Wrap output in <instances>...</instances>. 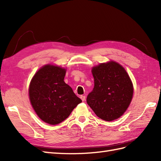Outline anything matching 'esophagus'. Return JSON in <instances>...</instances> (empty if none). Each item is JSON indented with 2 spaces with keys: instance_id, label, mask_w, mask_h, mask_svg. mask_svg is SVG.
<instances>
[{
  "instance_id": "esophagus-1",
  "label": "esophagus",
  "mask_w": 161,
  "mask_h": 161,
  "mask_svg": "<svg viewBox=\"0 0 161 161\" xmlns=\"http://www.w3.org/2000/svg\"><path fill=\"white\" fill-rule=\"evenodd\" d=\"M80 97L81 100H82L83 102L85 100V99H86V97H85L84 95H80Z\"/></svg>"
}]
</instances>
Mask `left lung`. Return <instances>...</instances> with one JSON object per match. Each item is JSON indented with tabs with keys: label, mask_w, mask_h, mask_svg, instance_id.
<instances>
[{
	"label": "left lung",
	"mask_w": 161,
	"mask_h": 161,
	"mask_svg": "<svg viewBox=\"0 0 161 161\" xmlns=\"http://www.w3.org/2000/svg\"><path fill=\"white\" fill-rule=\"evenodd\" d=\"M94 88L87 104L97 117L112 121L120 117L131 101L133 89L125 68L115 61L100 64L92 69Z\"/></svg>",
	"instance_id": "left-lung-1"
}]
</instances>
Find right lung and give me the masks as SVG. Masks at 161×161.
Segmentation results:
<instances>
[{
  "label": "right lung",
  "mask_w": 161,
  "mask_h": 161,
  "mask_svg": "<svg viewBox=\"0 0 161 161\" xmlns=\"http://www.w3.org/2000/svg\"><path fill=\"white\" fill-rule=\"evenodd\" d=\"M66 70L47 65L36 72L30 84L29 96L33 108L39 117L50 125L65 120L81 102L64 82Z\"/></svg>",
  "instance_id": "obj_1"
}]
</instances>
